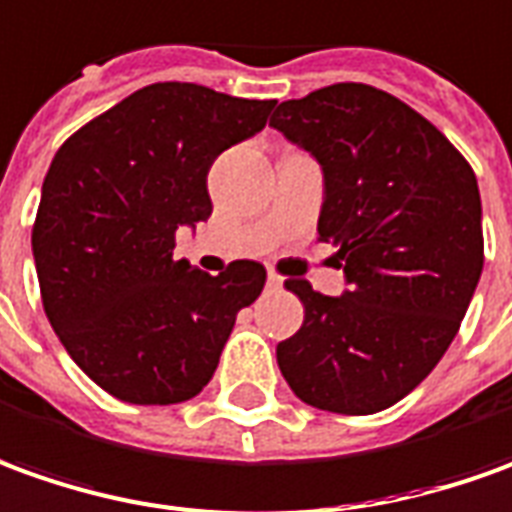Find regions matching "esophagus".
Segmentation results:
<instances>
[{"mask_svg": "<svg viewBox=\"0 0 512 512\" xmlns=\"http://www.w3.org/2000/svg\"><path fill=\"white\" fill-rule=\"evenodd\" d=\"M281 284H284V278L278 276L276 270H270V273H267V287H270V290H281Z\"/></svg>", "mask_w": 512, "mask_h": 512, "instance_id": "obj_1", "label": "esophagus"}]
</instances>
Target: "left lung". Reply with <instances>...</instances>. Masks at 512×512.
<instances>
[{
	"label": "left lung",
	"instance_id": "left-lung-1",
	"mask_svg": "<svg viewBox=\"0 0 512 512\" xmlns=\"http://www.w3.org/2000/svg\"><path fill=\"white\" fill-rule=\"evenodd\" d=\"M270 125L323 167L317 234L348 281L340 298L303 278L284 284L303 326L278 343V368L317 410H387L432 373L474 298L485 262L477 175L429 119L365 83L281 102Z\"/></svg>",
	"mask_w": 512,
	"mask_h": 512
}]
</instances>
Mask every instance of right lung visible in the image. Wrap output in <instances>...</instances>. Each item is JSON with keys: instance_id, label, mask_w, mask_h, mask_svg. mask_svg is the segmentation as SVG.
Returning <instances> with one entry per match:
<instances>
[{"instance_id": "right-lung-1", "label": "right lung", "mask_w": 512, "mask_h": 512, "mask_svg": "<svg viewBox=\"0 0 512 512\" xmlns=\"http://www.w3.org/2000/svg\"><path fill=\"white\" fill-rule=\"evenodd\" d=\"M276 100L153 83L72 133L49 164L33 225L41 301L91 382L128 404H181L217 370L259 262L220 276L172 259L175 231L209 220L214 158L267 125Z\"/></svg>"}]
</instances>
